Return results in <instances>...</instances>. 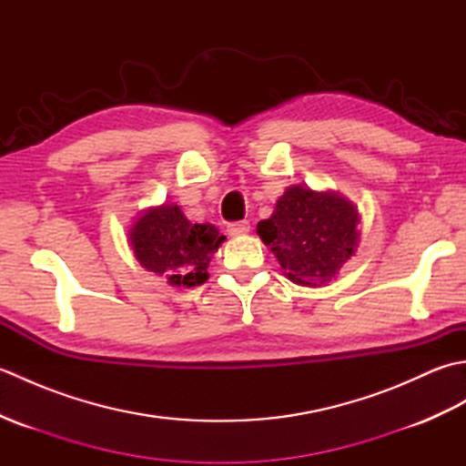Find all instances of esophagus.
I'll return each instance as SVG.
<instances>
[{
    "label": "esophagus",
    "mask_w": 466,
    "mask_h": 466,
    "mask_svg": "<svg viewBox=\"0 0 466 466\" xmlns=\"http://www.w3.org/2000/svg\"><path fill=\"white\" fill-rule=\"evenodd\" d=\"M228 234L230 236H242V234H248L250 232V222L248 220H240V222H232L228 224Z\"/></svg>",
    "instance_id": "34e87169"
}]
</instances>
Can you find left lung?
Wrapping results in <instances>:
<instances>
[{
	"label": "left lung",
	"mask_w": 466,
	"mask_h": 466,
	"mask_svg": "<svg viewBox=\"0 0 466 466\" xmlns=\"http://www.w3.org/2000/svg\"><path fill=\"white\" fill-rule=\"evenodd\" d=\"M359 210L336 192L290 186L256 232L279 258L286 279L302 286L329 284L359 246Z\"/></svg>",
	"instance_id": "8db88e82"
}]
</instances>
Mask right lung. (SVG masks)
<instances>
[{
  "mask_svg": "<svg viewBox=\"0 0 466 466\" xmlns=\"http://www.w3.org/2000/svg\"><path fill=\"white\" fill-rule=\"evenodd\" d=\"M224 240L216 226L192 224L176 204L150 208L130 228L136 260L176 289L204 284L212 254Z\"/></svg>",
  "mask_w": 466,
  "mask_h": 466,
  "instance_id": "obj_1",
  "label": "right lung"
}]
</instances>
